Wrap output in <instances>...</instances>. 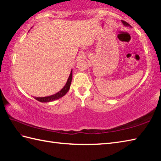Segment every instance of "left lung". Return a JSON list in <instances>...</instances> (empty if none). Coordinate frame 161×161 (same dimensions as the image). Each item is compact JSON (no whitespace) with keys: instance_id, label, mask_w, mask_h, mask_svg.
Listing matches in <instances>:
<instances>
[{"instance_id":"8db88e82","label":"left lung","mask_w":161,"mask_h":161,"mask_svg":"<svg viewBox=\"0 0 161 161\" xmlns=\"http://www.w3.org/2000/svg\"><path fill=\"white\" fill-rule=\"evenodd\" d=\"M122 24H123V25H124L125 26H129V27H131V25H130L128 23H126V22L124 21V20H122Z\"/></svg>"}]
</instances>
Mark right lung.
<instances>
[{"label": "right lung", "mask_w": 161, "mask_h": 161, "mask_svg": "<svg viewBox=\"0 0 161 161\" xmlns=\"http://www.w3.org/2000/svg\"><path fill=\"white\" fill-rule=\"evenodd\" d=\"M72 77H73V71H72V70H71L70 74L69 75V77H68L66 83V84H65V86L63 87L62 89L60 90L59 92H57V93L52 95H50V96L41 97H34V98L36 99V100H38L41 102H50L57 100H58V99L62 97L67 93V92L70 89V84L72 81Z\"/></svg>", "instance_id": "right-lung-1"}]
</instances>
